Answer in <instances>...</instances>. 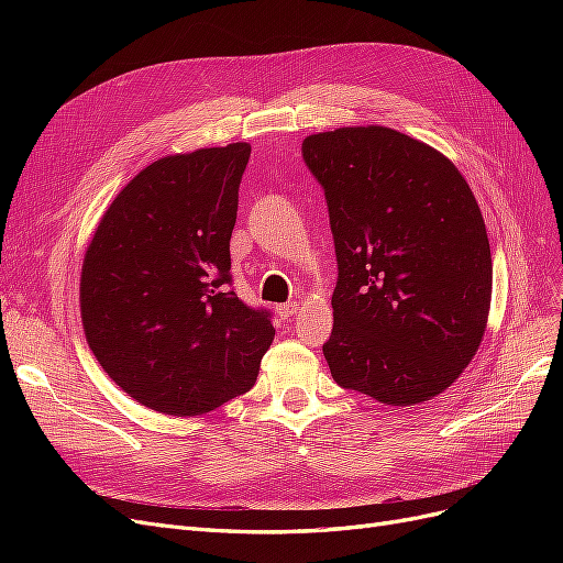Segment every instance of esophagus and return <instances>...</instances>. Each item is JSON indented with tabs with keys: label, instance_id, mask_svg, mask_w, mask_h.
I'll return each mask as SVG.
<instances>
[{
	"label": "esophagus",
	"instance_id": "1",
	"mask_svg": "<svg viewBox=\"0 0 563 563\" xmlns=\"http://www.w3.org/2000/svg\"><path fill=\"white\" fill-rule=\"evenodd\" d=\"M298 312V305L296 302H286V305H279V308H277V314L282 317V319H291L294 314Z\"/></svg>",
	"mask_w": 563,
	"mask_h": 563
}]
</instances>
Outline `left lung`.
I'll return each mask as SVG.
<instances>
[{
  "label": "left lung",
  "instance_id": "left-lung-1",
  "mask_svg": "<svg viewBox=\"0 0 563 563\" xmlns=\"http://www.w3.org/2000/svg\"><path fill=\"white\" fill-rule=\"evenodd\" d=\"M338 258L331 376L385 406L449 389L479 350L493 291L484 216L455 164L389 126L302 141Z\"/></svg>",
  "mask_w": 563,
  "mask_h": 563
}]
</instances>
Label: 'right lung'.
Returning <instances> with one entry per match:
<instances>
[{
  "instance_id": "right-lung-1",
  "label": "right lung",
  "mask_w": 563,
  "mask_h": 563,
  "mask_svg": "<svg viewBox=\"0 0 563 563\" xmlns=\"http://www.w3.org/2000/svg\"><path fill=\"white\" fill-rule=\"evenodd\" d=\"M249 143L145 166L91 236L79 275L87 343L141 406L201 416L249 391L275 340L230 282V236Z\"/></svg>"
}]
</instances>
